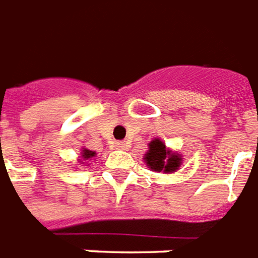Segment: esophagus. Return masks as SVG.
<instances>
[{
  "label": "esophagus",
  "instance_id": "obj_1",
  "mask_svg": "<svg viewBox=\"0 0 258 258\" xmlns=\"http://www.w3.org/2000/svg\"><path fill=\"white\" fill-rule=\"evenodd\" d=\"M114 148H116V149H123V150H126L127 148H129V145H127V142H121V141H118V142H116V144H114Z\"/></svg>",
  "mask_w": 258,
  "mask_h": 258
}]
</instances>
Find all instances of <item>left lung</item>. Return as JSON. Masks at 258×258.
<instances>
[{
	"label": "left lung",
	"instance_id": "obj_1",
	"mask_svg": "<svg viewBox=\"0 0 258 258\" xmlns=\"http://www.w3.org/2000/svg\"><path fill=\"white\" fill-rule=\"evenodd\" d=\"M144 160L150 170L164 173H173L178 170L182 161L180 154L166 149L164 142L158 139L149 142V150L144 156Z\"/></svg>",
	"mask_w": 258,
	"mask_h": 258
}]
</instances>
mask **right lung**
I'll return each mask as SVG.
<instances>
[{"label": "right lung", "instance_id": "right-lung-1", "mask_svg": "<svg viewBox=\"0 0 258 258\" xmlns=\"http://www.w3.org/2000/svg\"><path fill=\"white\" fill-rule=\"evenodd\" d=\"M94 156H96V152H93V150H89V149H85V148H84V149H82V152H81V157H82V160H90V158H93ZM81 160V161H82Z\"/></svg>", "mask_w": 258, "mask_h": 258}]
</instances>
